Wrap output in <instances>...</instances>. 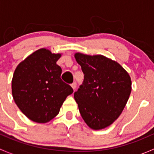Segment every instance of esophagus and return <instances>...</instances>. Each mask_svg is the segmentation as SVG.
Masks as SVG:
<instances>
[{
    "mask_svg": "<svg viewBox=\"0 0 154 154\" xmlns=\"http://www.w3.org/2000/svg\"><path fill=\"white\" fill-rule=\"evenodd\" d=\"M71 87H72L73 89L75 90V89H76V88H77V83H76L75 82H74V83H73L71 85Z\"/></svg>",
    "mask_w": 154,
    "mask_h": 154,
    "instance_id": "34e87169",
    "label": "esophagus"
}]
</instances>
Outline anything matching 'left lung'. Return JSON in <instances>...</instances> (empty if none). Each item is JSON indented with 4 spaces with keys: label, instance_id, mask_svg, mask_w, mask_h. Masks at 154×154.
<instances>
[{
    "label": "left lung",
    "instance_id": "1",
    "mask_svg": "<svg viewBox=\"0 0 154 154\" xmlns=\"http://www.w3.org/2000/svg\"><path fill=\"white\" fill-rule=\"evenodd\" d=\"M84 80L74 94L86 124L94 130L109 127L120 116L132 89L128 72L115 60L103 55L74 54Z\"/></svg>",
    "mask_w": 154,
    "mask_h": 154
}]
</instances>
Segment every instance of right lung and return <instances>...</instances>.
I'll list each match as a JSON object with an SVG mask.
<instances>
[{
  "mask_svg": "<svg viewBox=\"0 0 154 154\" xmlns=\"http://www.w3.org/2000/svg\"><path fill=\"white\" fill-rule=\"evenodd\" d=\"M61 53L40 48L17 66L12 80V94L19 109L29 119L45 124L60 112L73 89L60 78L57 62Z\"/></svg>",
  "mask_w": 154,
  "mask_h": 154,
  "instance_id": "obj_1",
  "label": "right lung"
}]
</instances>
